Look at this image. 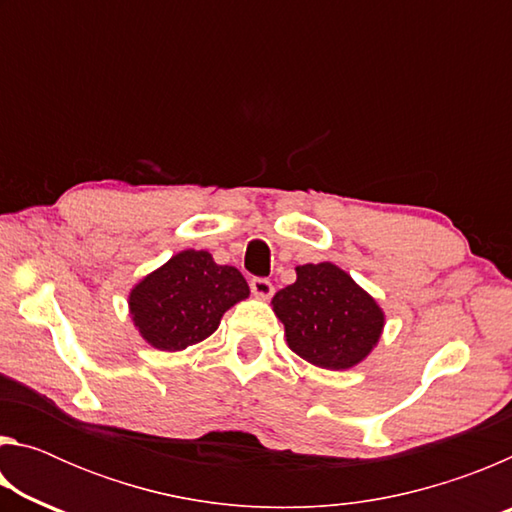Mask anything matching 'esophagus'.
Masks as SVG:
<instances>
[{"instance_id":"1","label":"esophagus","mask_w":512,"mask_h":512,"mask_svg":"<svg viewBox=\"0 0 512 512\" xmlns=\"http://www.w3.org/2000/svg\"><path fill=\"white\" fill-rule=\"evenodd\" d=\"M250 291H253L257 298L268 300L273 296V282L266 280V277H253V280H250Z\"/></svg>"}]
</instances>
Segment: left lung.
I'll use <instances>...</instances> for the list:
<instances>
[{
	"mask_svg": "<svg viewBox=\"0 0 512 512\" xmlns=\"http://www.w3.org/2000/svg\"><path fill=\"white\" fill-rule=\"evenodd\" d=\"M296 282L273 296L289 348L327 370L357 366L375 348L384 311L332 262L296 268Z\"/></svg>",
	"mask_w": 512,
	"mask_h": 512,
	"instance_id": "1",
	"label": "left lung"
}]
</instances>
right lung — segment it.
<instances>
[{
	"label": "right lung",
	"mask_w": 512,
	"mask_h": 512,
	"mask_svg": "<svg viewBox=\"0 0 512 512\" xmlns=\"http://www.w3.org/2000/svg\"><path fill=\"white\" fill-rule=\"evenodd\" d=\"M248 293L235 266H219L207 250H183L135 284L128 307L146 343L178 352L214 334L225 311Z\"/></svg>",
	"instance_id": "1"
}]
</instances>
